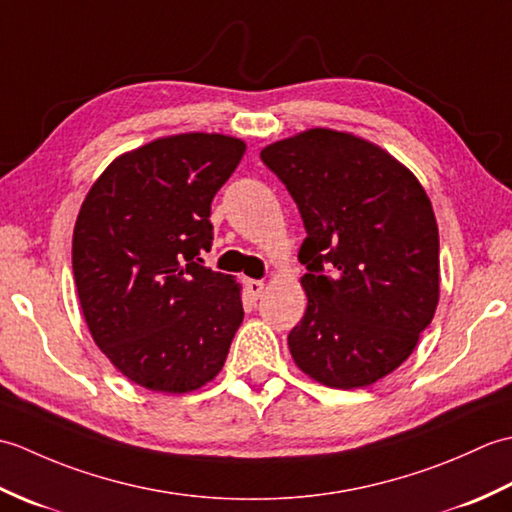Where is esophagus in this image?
<instances>
[{"mask_svg": "<svg viewBox=\"0 0 512 512\" xmlns=\"http://www.w3.org/2000/svg\"><path fill=\"white\" fill-rule=\"evenodd\" d=\"M262 292H264V281H259V279H248L246 281V295H248V299L257 301L259 297H262Z\"/></svg>", "mask_w": 512, "mask_h": 512, "instance_id": "1", "label": "esophagus"}]
</instances>
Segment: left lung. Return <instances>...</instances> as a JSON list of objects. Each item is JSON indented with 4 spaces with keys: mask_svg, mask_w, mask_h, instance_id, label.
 I'll return each instance as SVG.
<instances>
[{
    "mask_svg": "<svg viewBox=\"0 0 512 512\" xmlns=\"http://www.w3.org/2000/svg\"><path fill=\"white\" fill-rule=\"evenodd\" d=\"M297 202L308 308L288 347L303 374L336 389L376 383L416 350L440 299L431 200L385 149L314 127L262 149Z\"/></svg>",
    "mask_w": 512,
    "mask_h": 512,
    "instance_id": "obj_1",
    "label": "left lung"
}]
</instances>
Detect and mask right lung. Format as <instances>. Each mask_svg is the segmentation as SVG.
Here are the masks:
<instances>
[{
  "label": "right lung",
  "mask_w": 512,
  "mask_h": 512,
  "mask_svg": "<svg viewBox=\"0 0 512 512\" xmlns=\"http://www.w3.org/2000/svg\"><path fill=\"white\" fill-rule=\"evenodd\" d=\"M246 143L178 134L118 156L85 195L72 270L94 343L132 383L187 394L226 361L244 319L239 284L202 266L211 202Z\"/></svg>",
  "instance_id": "obj_1"
}]
</instances>
